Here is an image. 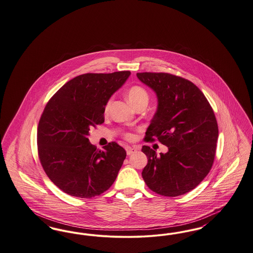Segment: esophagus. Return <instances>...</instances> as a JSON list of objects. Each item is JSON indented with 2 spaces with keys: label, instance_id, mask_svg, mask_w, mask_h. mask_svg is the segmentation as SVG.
<instances>
[{
  "label": "esophagus",
  "instance_id": "34e87169",
  "mask_svg": "<svg viewBox=\"0 0 253 253\" xmlns=\"http://www.w3.org/2000/svg\"><path fill=\"white\" fill-rule=\"evenodd\" d=\"M126 154L129 156V155L136 153L138 151V148L137 147H131V146H126Z\"/></svg>",
  "mask_w": 253,
  "mask_h": 253
}]
</instances>
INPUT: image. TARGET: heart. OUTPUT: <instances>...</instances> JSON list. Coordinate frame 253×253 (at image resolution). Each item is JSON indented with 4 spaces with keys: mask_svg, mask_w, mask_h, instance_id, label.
<instances>
[{
    "mask_svg": "<svg viewBox=\"0 0 253 253\" xmlns=\"http://www.w3.org/2000/svg\"><path fill=\"white\" fill-rule=\"evenodd\" d=\"M127 99L129 101V103L132 106L135 108L136 106H138L139 104L143 103V102H148V93L146 92V90L144 88L140 87V86H134L132 88L128 89L127 91ZM110 103L107 104L106 109L109 108ZM127 138H130L131 135L127 134L126 135Z\"/></svg>",
    "mask_w": 253,
    "mask_h": 253,
    "instance_id": "b5f03b06",
    "label": "heart"
}]
</instances>
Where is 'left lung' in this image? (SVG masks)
I'll list each match as a JSON object with an SVG mask.
<instances>
[{"mask_svg":"<svg viewBox=\"0 0 253 253\" xmlns=\"http://www.w3.org/2000/svg\"><path fill=\"white\" fill-rule=\"evenodd\" d=\"M137 77L158 98L144 141L157 138L168 147L165 154L157 155L143 145L148 159L143 180L159 195H184L198 186L213 164L218 138L213 110L202 91L182 77L167 73H138Z\"/></svg>","mask_w":253,"mask_h":253,"instance_id":"left-lung-1","label":"left lung"}]
</instances>
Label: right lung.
Instances as JSON below:
<instances>
[{"instance_id": "add662e5", "label": "right lung", "mask_w": 253, "mask_h": 253, "mask_svg": "<svg viewBox=\"0 0 253 253\" xmlns=\"http://www.w3.org/2000/svg\"><path fill=\"white\" fill-rule=\"evenodd\" d=\"M129 76V71L78 76L44 109L37 135L40 161L55 186L72 197L99 196L117 177L126 150L115 142L96 149L88 136L104 123L107 103Z\"/></svg>"}]
</instances>
